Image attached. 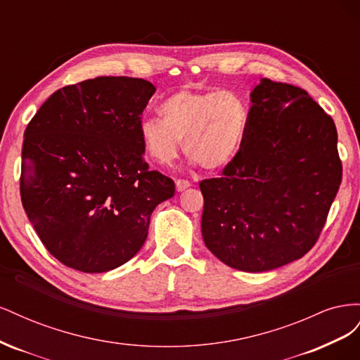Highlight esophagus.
Returning a JSON list of instances; mask_svg holds the SVG:
<instances>
[{"label":"esophagus","instance_id":"1","mask_svg":"<svg viewBox=\"0 0 360 360\" xmlns=\"http://www.w3.org/2000/svg\"><path fill=\"white\" fill-rule=\"evenodd\" d=\"M189 186H191V181H188V180H184V179L176 180V188H177L179 192H181V191H184V189H188Z\"/></svg>","mask_w":360,"mask_h":360}]
</instances>
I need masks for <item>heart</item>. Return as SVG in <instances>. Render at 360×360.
<instances>
[{"mask_svg":"<svg viewBox=\"0 0 360 360\" xmlns=\"http://www.w3.org/2000/svg\"><path fill=\"white\" fill-rule=\"evenodd\" d=\"M159 118H147L139 126L147 153L168 165L184 151L204 169L226 167L242 146L248 111L236 93L179 90L159 106Z\"/></svg>","mask_w":360,"mask_h":360,"instance_id":"b5f03b06","label":"heart"}]
</instances>
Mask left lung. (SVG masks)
<instances>
[{
    "instance_id": "8db88e82",
    "label": "left lung",
    "mask_w": 360,
    "mask_h": 360,
    "mask_svg": "<svg viewBox=\"0 0 360 360\" xmlns=\"http://www.w3.org/2000/svg\"><path fill=\"white\" fill-rule=\"evenodd\" d=\"M242 146L217 179L200 183L201 231L222 263L266 271L317 243L340 189L333 118L299 86L261 79Z\"/></svg>"
}]
</instances>
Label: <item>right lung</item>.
<instances>
[{"mask_svg": "<svg viewBox=\"0 0 360 360\" xmlns=\"http://www.w3.org/2000/svg\"><path fill=\"white\" fill-rule=\"evenodd\" d=\"M155 85L97 76L63 86L25 129L20 200L64 266L102 274L143 248L156 205L176 184L148 169L139 126Z\"/></svg>", "mask_w": 360, "mask_h": 360, "instance_id": "right-lung-1", "label": "right lung"}]
</instances>
